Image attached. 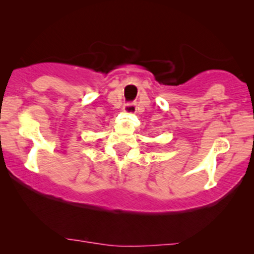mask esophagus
Wrapping results in <instances>:
<instances>
[{
    "label": "esophagus",
    "mask_w": 254,
    "mask_h": 254,
    "mask_svg": "<svg viewBox=\"0 0 254 254\" xmlns=\"http://www.w3.org/2000/svg\"><path fill=\"white\" fill-rule=\"evenodd\" d=\"M123 110H124V112H127V113H133V112H136V106H135V104L127 103L124 105Z\"/></svg>",
    "instance_id": "34e87169"
}]
</instances>
